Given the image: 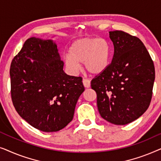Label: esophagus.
<instances>
[{
    "instance_id": "34e87169",
    "label": "esophagus",
    "mask_w": 161,
    "mask_h": 161,
    "mask_svg": "<svg viewBox=\"0 0 161 161\" xmlns=\"http://www.w3.org/2000/svg\"><path fill=\"white\" fill-rule=\"evenodd\" d=\"M83 83L85 88H89L90 85H91V83H90V80L89 79H86V78L83 79Z\"/></svg>"
}]
</instances>
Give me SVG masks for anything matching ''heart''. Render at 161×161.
<instances>
[{"mask_svg": "<svg viewBox=\"0 0 161 161\" xmlns=\"http://www.w3.org/2000/svg\"><path fill=\"white\" fill-rule=\"evenodd\" d=\"M111 50L106 40L97 38L79 39L69 47V54L64 56V64L72 74L80 70L83 63L89 74L97 75L103 73L109 65Z\"/></svg>", "mask_w": 161, "mask_h": 161, "instance_id": "heart-1", "label": "heart"}]
</instances>
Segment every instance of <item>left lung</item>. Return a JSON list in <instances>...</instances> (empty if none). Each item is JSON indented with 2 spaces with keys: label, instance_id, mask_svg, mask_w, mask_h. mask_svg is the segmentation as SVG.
I'll return each mask as SVG.
<instances>
[{
  "label": "left lung",
  "instance_id": "1",
  "mask_svg": "<svg viewBox=\"0 0 161 161\" xmlns=\"http://www.w3.org/2000/svg\"><path fill=\"white\" fill-rule=\"evenodd\" d=\"M114 53L111 64L91 82L102 118L116 125L129 124L148 108L155 67L139 39L122 31H109Z\"/></svg>",
  "mask_w": 161,
  "mask_h": 161
}]
</instances>
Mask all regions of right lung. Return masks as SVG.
Instances as JSON below:
<instances>
[{"instance_id":"1","label":"right lung","mask_w":161,"mask_h":161,"mask_svg":"<svg viewBox=\"0 0 161 161\" xmlns=\"http://www.w3.org/2000/svg\"><path fill=\"white\" fill-rule=\"evenodd\" d=\"M57 44L31 37L13 58L11 94L19 116L43 132H56L73 119L76 103L84 92L80 77L64 72Z\"/></svg>"}]
</instances>
